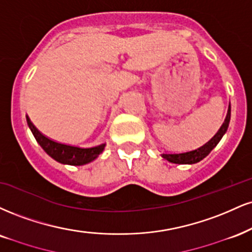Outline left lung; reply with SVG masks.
Instances as JSON below:
<instances>
[{"label": "left lung", "mask_w": 252, "mask_h": 252, "mask_svg": "<svg viewBox=\"0 0 252 252\" xmlns=\"http://www.w3.org/2000/svg\"><path fill=\"white\" fill-rule=\"evenodd\" d=\"M230 116H231V107L229 104L228 114H226V117L224 120L222 126H220V130L216 132V135L210 141L207 142L204 145H202V147H199L198 149L187 151V153H165L163 154L162 157L169 160L170 163H176V164H195V163L202 160L211 153V150L216 147L218 142L222 139L224 134L226 132L230 123Z\"/></svg>", "instance_id": "obj_1"}]
</instances>
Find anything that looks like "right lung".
I'll return each mask as SVG.
<instances>
[{
  "label": "right lung",
  "instance_id": "add662e5",
  "mask_svg": "<svg viewBox=\"0 0 252 252\" xmlns=\"http://www.w3.org/2000/svg\"><path fill=\"white\" fill-rule=\"evenodd\" d=\"M27 123H28L32 135H34L37 143L42 147V149H43L51 158L62 163V164H87V163L93 162L94 159L97 158L99 154H102V151L104 150L105 144H99L97 145V147L93 148H78L74 147V145L59 143V142L48 138L47 136H44L42 132H39L38 129L32 124L28 116H27Z\"/></svg>",
  "mask_w": 252,
  "mask_h": 252
}]
</instances>
